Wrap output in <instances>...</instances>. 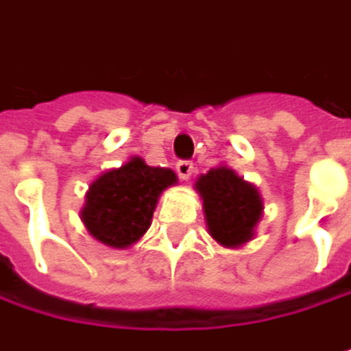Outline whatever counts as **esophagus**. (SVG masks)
Listing matches in <instances>:
<instances>
[{"instance_id": "obj_1", "label": "esophagus", "mask_w": 351, "mask_h": 351, "mask_svg": "<svg viewBox=\"0 0 351 351\" xmlns=\"http://www.w3.org/2000/svg\"><path fill=\"white\" fill-rule=\"evenodd\" d=\"M177 174L181 177V181H189V179H191V174H193V164L187 162V160L179 162V164H177Z\"/></svg>"}]
</instances>
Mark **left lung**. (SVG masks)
<instances>
[{"label":"left lung","mask_w":351,"mask_h":351,"mask_svg":"<svg viewBox=\"0 0 351 351\" xmlns=\"http://www.w3.org/2000/svg\"><path fill=\"white\" fill-rule=\"evenodd\" d=\"M202 197L204 218L210 237L222 247H241L256 237V227L264 216V199L256 185L218 164L195 181Z\"/></svg>","instance_id":"1"}]
</instances>
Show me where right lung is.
Instances as JSON below:
<instances>
[{"mask_svg": "<svg viewBox=\"0 0 351 351\" xmlns=\"http://www.w3.org/2000/svg\"><path fill=\"white\" fill-rule=\"evenodd\" d=\"M177 183L174 170L147 166L143 158L133 156L91 181L81 220L95 241L127 250L149 229L160 195Z\"/></svg>", "mask_w": 351, "mask_h": 351, "instance_id": "1", "label": "right lung"}]
</instances>
